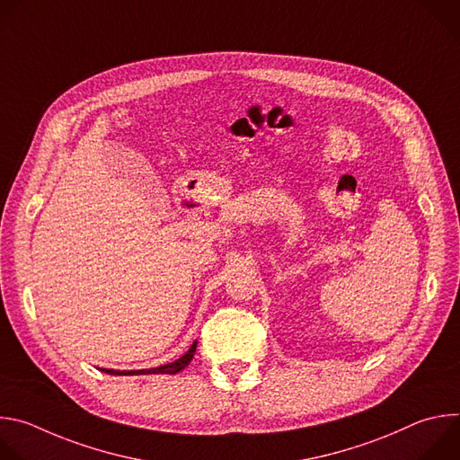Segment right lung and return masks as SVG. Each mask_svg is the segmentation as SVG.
Wrapping results in <instances>:
<instances>
[{"label":"right lung","instance_id":"obj_1","mask_svg":"<svg viewBox=\"0 0 460 460\" xmlns=\"http://www.w3.org/2000/svg\"><path fill=\"white\" fill-rule=\"evenodd\" d=\"M196 344L199 342H192V346L189 348V351L185 355H181L180 358H176L174 362H169V364H164V366H158V367H149V369H128V371H119V369H109V367H100V371H105L109 375H123V376H128V375H176L178 371L185 369L189 366V362L192 360L194 357V351H196Z\"/></svg>","mask_w":460,"mask_h":460}]
</instances>
